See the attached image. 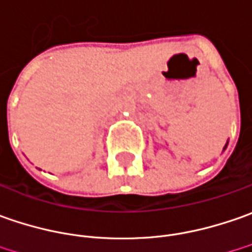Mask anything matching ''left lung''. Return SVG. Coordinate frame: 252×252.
<instances>
[{
    "label": "left lung",
    "instance_id": "1",
    "mask_svg": "<svg viewBox=\"0 0 252 252\" xmlns=\"http://www.w3.org/2000/svg\"><path fill=\"white\" fill-rule=\"evenodd\" d=\"M226 148H227V143H226V145H224V148H223V149H226Z\"/></svg>",
    "mask_w": 252,
    "mask_h": 252
}]
</instances>
